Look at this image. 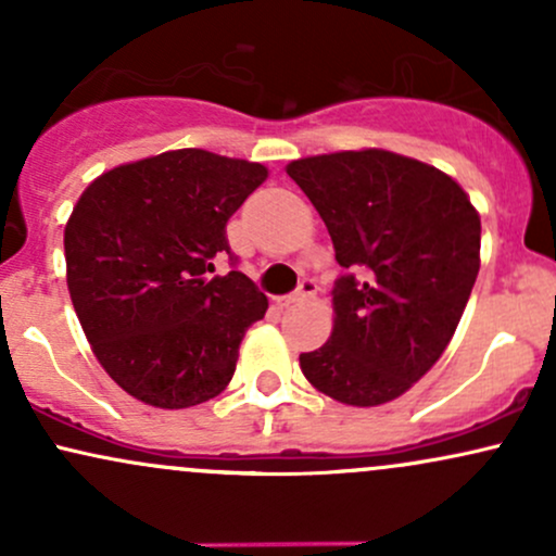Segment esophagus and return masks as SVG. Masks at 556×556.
I'll use <instances>...</instances> for the list:
<instances>
[{
    "mask_svg": "<svg viewBox=\"0 0 556 556\" xmlns=\"http://www.w3.org/2000/svg\"><path fill=\"white\" fill-rule=\"evenodd\" d=\"M316 295V282L311 277H305L303 282H300V287L295 292H292V295H287V298H277V305L279 308H287V305H292V303H300V300H311Z\"/></svg>",
    "mask_w": 556,
    "mask_h": 556,
    "instance_id": "34e87169",
    "label": "esophagus"
}]
</instances>
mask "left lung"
<instances>
[{"instance_id":"8db88e82","label":"left lung","mask_w":556,"mask_h":556,"mask_svg":"<svg viewBox=\"0 0 556 556\" xmlns=\"http://www.w3.org/2000/svg\"><path fill=\"white\" fill-rule=\"evenodd\" d=\"M287 175L316 206L344 269L329 342L300 355V368L331 400L384 405L455 334L481 266V219L450 175L392 151L298 159Z\"/></svg>"}]
</instances>
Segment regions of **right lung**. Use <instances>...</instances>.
Wrapping results in <instances>:
<instances>
[{"mask_svg":"<svg viewBox=\"0 0 556 556\" xmlns=\"http://www.w3.org/2000/svg\"><path fill=\"white\" fill-rule=\"evenodd\" d=\"M264 164L180 149L104 172L65 227L67 290L104 371L130 397L180 410L225 392L269 300L229 256L227 222Z\"/></svg>","mask_w":556,"mask_h":556,"instance_id":"1","label":"right lung"}]
</instances>
